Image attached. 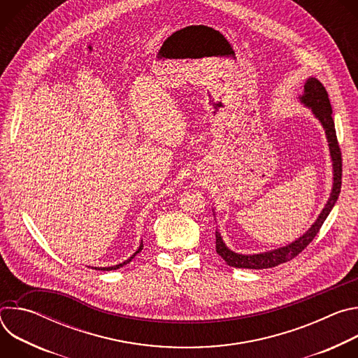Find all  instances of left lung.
Masks as SVG:
<instances>
[{
	"mask_svg": "<svg viewBox=\"0 0 358 358\" xmlns=\"http://www.w3.org/2000/svg\"><path fill=\"white\" fill-rule=\"evenodd\" d=\"M300 100L306 106H309L312 109V112L320 120V123L323 124V127L326 130V136H327L329 145H330V155H331V160H333V171H334V184H333L330 198L326 203V207L323 208L322 214L319 215L317 221L312 225V228L308 232H306L303 236H300L297 241L292 242L290 245L275 249V250H269V252H264V253H258V255L235 253L227 248L220 232H215L217 253L229 266L241 268V269H268V268L278 266L280 264H285V262L296 258L297 255L306 246H308L315 239V236L319 234L323 222L329 217L331 208L334 207V203L338 198L340 188H341L343 162H341L340 145H338L337 136H336L334 120L331 116L333 110H331L327 90L322 85L320 80H317L316 78H310L304 85V93L300 97Z\"/></svg>",
	"mask_w": 358,
	"mask_h": 358,
	"instance_id": "obj_1",
	"label": "left lung"
}]
</instances>
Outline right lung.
Segmentation results:
<instances>
[{"instance_id":"obj_1","label":"right lung","mask_w":358,"mask_h":358,"mask_svg":"<svg viewBox=\"0 0 358 358\" xmlns=\"http://www.w3.org/2000/svg\"><path fill=\"white\" fill-rule=\"evenodd\" d=\"M143 249V243H140V246H138V249L133 253V257H130L127 261H124L123 264H119V265H116V266H110V268H94V269H97V271H115V269H119V268H122V266H124V265H127L129 262H131V259L136 257V255L140 252Z\"/></svg>"}]
</instances>
